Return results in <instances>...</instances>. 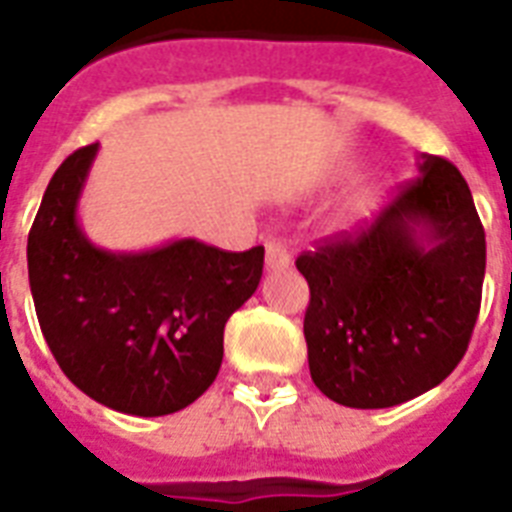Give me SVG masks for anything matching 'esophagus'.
Listing matches in <instances>:
<instances>
[{"label":"esophagus","instance_id":"1","mask_svg":"<svg viewBox=\"0 0 512 512\" xmlns=\"http://www.w3.org/2000/svg\"><path fill=\"white\" fill-rule=\"evenodd\" d=\"M289 263H292V257H289L284 244H279V241L265 244V268L268 271H284V268H289Z\"/></svg>","mask_w":512,"mask_h":512}]
</instances>
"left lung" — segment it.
<instances>
[{
  "instance_id": "left-lung-1",
  "label": "left lung",
  "mask_w": 512,
  "mask_h": 512,
  "mask_svg": "<svg viewBox=\"0 0 512 512\" xmlns=\"http://www.w3.org/2000/svg\"><path fill=\"white\" fill-rule=\"evenodd\" d=\"M316 388L353 409H385L436 388L468 350L481 308L486 236L465 177L420 154L417 180L358 236L297 257Z\"/></svg>"
}]
</instances>
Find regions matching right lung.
<instances>
[{
	"label": "right lung",
	"instance_id": "obj_1",
	"mask_svg": "<svg viewBox=\"0 0 512 512\" xmlns=\"http://www.w3.org/2000/svg\"><path fill=\"white\" fill-rule=\"evenodd\" d=\"M98 148H79L52 175L28 233V284L44 340L76 388L114 412L162 417L215 382L223 329L255 295L265 249L92 244L79 199Z\"/></svg>",
	"mask_w": 512,
	"mask_h": 512
}]
</instances>
